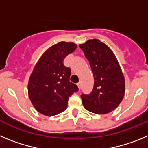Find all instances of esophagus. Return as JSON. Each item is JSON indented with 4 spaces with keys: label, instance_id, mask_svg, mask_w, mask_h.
I'll return each mask as SVG.
<instances>
[{
    "label": "esophagus",
    "instance_id": "1",
    "mask_svg": "<svg viewBox=\"0 0 148 148\" xmlns=\"http://www.w3.org/2000/svg\"><path fill=\"white\" fill-rule=\"evenodd\" d=\"M77 85H78V88L80 89V88H81V82H78V83H77Z\"/></svg>",
    "mask_w": 148,
    "mask_h": 148
}]
</instances>
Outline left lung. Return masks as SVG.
I'll list each match as a JSON object with an SVG mask.
<instances>
[{"label":"left lung","instance_id":"obj_1","mask_svg":"<svg viewBox=\"0 0 148 148\" xmlns=\"http://www.w3.org/2000/svg\"><path fill=\"white\" fill-rule=\"evenodd\" d=\"M90 62L94 86L90 94H82V104L87 110L106 114L121 102L125 90V78L113 51L98 39L79 45Z\"/></svg>","mask_w":148,"mask_h":148}]
</instances>
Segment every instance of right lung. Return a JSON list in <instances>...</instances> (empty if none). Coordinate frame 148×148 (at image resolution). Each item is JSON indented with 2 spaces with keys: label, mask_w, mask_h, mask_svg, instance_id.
I'll list each match as a JSON object with an SVG mask.
<instances>
[{
  "label": "right lung",
  "mask_w": 148,
  "mask_h": 148,
  "mask_svg": "<svg viewBox=\"0 0 148 148\" xmlns=\"http://www.w3.org/2000/svg\"><path fill=\"white\" fill-rule=\"evenodd\" d=\"M77 45L64 41L44 52L35 64L28 83V94L34 108L44 116L59 114L67 108L69 97L78 90L70 82V68L64 65L66 56Z\"/></svg>",
  "instance_id": "right-lung-1"
}]
</instances>
